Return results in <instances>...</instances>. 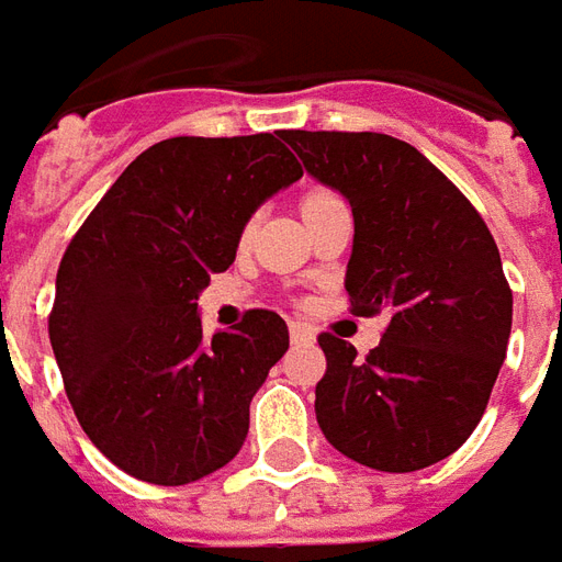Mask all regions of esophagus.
Segmentation results:
<instances>
[{
    "mask_svg": "<svg viewBox=\"0 0 562 562\" xmlns=\"http://www.w3.org/2000/svg\"><path fill=\"white\" fill-rule=\"evenodd\" d=\"M289 337H292L294 346H313L316 342V330L310 325H301V322H292L289 325Z\"/></svg>",
    "mask_w": 562,
    "mask_h": 562,
    "instance_id": "1",
    "label": "esophagus"
}]
</instances>
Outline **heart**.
I'll return each mask as SVG.
<instances>
[{
	"instance_id": "obj_1",
	"label": "heart",
	"mask_w": 562,
	"mask_h": 562,
	"mask_svg": "<svg viewBox=\"0 0 562 562\" xmlns=\"http://www.w3.org/2000/svg\"><path fill=\"white\" fill-rule=\"evenodd\" d=\"M328 198H334V195H328V192H313V195L304 201V207H306V204H318V201H328Z\"/></svg>"
}]
</instances>
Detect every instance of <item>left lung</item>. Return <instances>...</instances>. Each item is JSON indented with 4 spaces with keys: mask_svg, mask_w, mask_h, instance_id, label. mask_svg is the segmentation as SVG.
Returning a JSON list of instances; mask_svg holds the SVG:
<instances>
[{
    "mask_svg": "<svg viewBox=\"0 0 562 562\" xmlns=\"http://www.w3.org/2000/svg\"><path fill=\"white\" fill-rule=\"evenodd\" d=\"M285 144L352 207V313L389 316L367 358L318 337L328 358L318 427L370 470H424L470 439L506 358L512 289L499 249L458 186L406 140L297 128Z\"/></svg>",
    "mask_w": 562,
    "mask_h": 562,
    "instance_id": "8db88e82",
    "label": "left lung"
}]
</instances>
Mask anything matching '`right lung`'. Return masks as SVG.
Wrapping results in <instances>:
<instances>
[{"mask_svg":"<svg viewBox=\"0 0 562 562\" xmlns=\"http://www.w3.org/2000/svg\"><path fill=\"white\" fill-rule=\"evenodd\" d=\"M285 132L168 138L95 204L56 273L50 346L83 434L149 484L225 467L249 403L289 349L270 310L207 337L198 294L237 256L246 222L304 177Z\"/></svg>","mask_w":562,"mask_h":562,"instance_id":"1","label":"right lung"}]
</instances>
